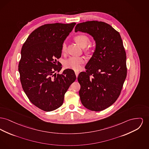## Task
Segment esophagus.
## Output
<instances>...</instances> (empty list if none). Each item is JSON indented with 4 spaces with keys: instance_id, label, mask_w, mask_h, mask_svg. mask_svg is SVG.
<instances>
[{
    "instance_id": "1",
    "label": "esophagus",
    "mask_w": 149,
    "mask_h": 149,
    "mask_svg": "<svg viewBox=\"0 0 149 149\" xmlns=\"http://www.w3.org/2000/svg\"><path fill=\"white\" fill-rule=\"evenodd\" d=\"M75 74L77 77H78V76L79 75V72L78 71H77V70H75Z\"/></svg>"
}]
</instances>
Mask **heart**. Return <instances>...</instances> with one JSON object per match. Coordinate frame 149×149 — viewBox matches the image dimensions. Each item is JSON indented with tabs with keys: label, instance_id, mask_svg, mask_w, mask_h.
Wrapping results in <instances>:
<instances>
[{
	"label": "heart",
	"instance_id": "1",
	"mask_svg": "<svg viewBox=\"0 0 149 149\" xmlns=\"http://www.w3.org/2000/svg\"><path fill=\"white\" fill-rule=\"evenodd\" d=\"M75 42L82 48L87 46L90 42L89 37L86 35H79L76 36L74 38ZM66 51V45L65 43L62 44V51L63 52ZM86 59L83 57H70L64 61V65L66 68L74 70H80L83 65L85 63Z\"/></svg>",
	"mask_w": 149,
	"mask_h": 149
}]
</instances>
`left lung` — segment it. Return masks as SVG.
<instances>
[{
  "label": "left lung",
  "instance_id": "obj_1",
  "mask_svg": "<svg viewBox=\"0 0 149 149\" xmlns=\"http://www.w3.org/2000/svg\"><path fill=\"white\" fill-rule=\"evenodd\" d=\"M91 35L96 48L88 62L86 72H81L79 96L88 109L100 111L113 105L119 96L127 77L126 53L119 32L101 21L78 24L75 32Z\"/></svg>",
  "mask_w": 149,
  "mask_h": 149
}]
</instances>
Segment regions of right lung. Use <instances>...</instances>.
Instances as JSON below:
<instances>
[{
	"label": "right lung",
	"instance_id": "1",
	"mask_svg": "<svg viewBox=\"0 0 149 149\" xmlns=\"http://www.w3.org/2000/svg\"><path fill=\"white\" fill-rule=\"evenodd\" d=\"M75 25L55 23L39 27L22 47L18 65L22 87L31 102L45 111L62 105L65 93L77 78L71 69L56 74L62 67L55 60L61 56L62 44Z\"/></svg>",
	"mask_w": 149,
	"mask_h": 149
}]
</instances>
